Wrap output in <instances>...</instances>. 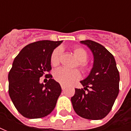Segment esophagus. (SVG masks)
I'll list each match as a JSON object with an SVG mask.
<instances>
[{
    "label": "esophagus",
    "instance_id": "obj_1",
    "mask_svg": "<svg viewBox=\"0 0 131 131\" xmlns=\"http://www.w3.org/2000/svg\"><path fill=\"white\" fill-rule=\"evenodd\" d=\"M61 88H62V90H64L65 89H66V86L65 85H63V84H61Z\"/></svg>",
    "mask_w": 131,
    "mask_h": 131
}]
</instances>
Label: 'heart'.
I'll list each match as a JSON object with an SVG mask.
<instances>
[{
	"label": "heart",
	"mask_w": 131,
	"mask_h": 131,
	"mask_svg": "<svg viewBox=\"0 0 131 131\" xmlns=\"http://www.w3.org/2000/svg\"><path fill=\"white\" fill-rule=\"evenodd\" d=\"M73 54L74 57L77 59L76 66H78L83 72H88L90 67L89 63L86 61L88 58V52L81 47H76L73 49ZM62 54V49L58 47L54 49L51 54L50 62L53 66H58L60 62ZM54 79L59 83L68 85L73 83L80 77V72L77 69L68 70L66 68H60L56 69L53 73Z\"/></svg>",
	"instance_id": "obj_1"
}]
</instances>
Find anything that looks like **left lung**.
<instances>
[{"instance_id": "obj_1", "label": "left lung", "mask_w": 131, "mask_h": 131, "mask_svg": "<svg viewBox=\"0 0 131 131\" xmlns=\"http://www.w3.org/2000/svg\"><path fill=\"white\" fill-rule=\"evenodd\" d=\"M80 42L91 49L94 63L89 76L80 82L84 88H76L71 100L79 116L101 119L110 112L118 95L119 71L112 54L101 44L91 40Z\"/></svg>"}]
</instances>
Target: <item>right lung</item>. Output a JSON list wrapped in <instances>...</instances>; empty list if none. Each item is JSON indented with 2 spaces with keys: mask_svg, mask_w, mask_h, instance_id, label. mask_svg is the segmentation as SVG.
Returning <instances> with one entry per match:
<instances>
[{
  "mask_svg": "<svg viewBox=\"0 0 131 131\" xmlns=\"http://www.w3.org/2000/svg\"><path fill=\"white\" fill-rule=\"evenodd\" d=\"M62 41H38L25 46L15 58L8 73V93L23 117L29 119L47 116L54 108L62 89L52 79L50 57ZM45 75L49 81L40 83Z\"/></svg>",
  "mask_w": 131,
  "mask_h": 131,
  "instance_id": "add662e5",
  "label": "right lung"
}]
</instances>
